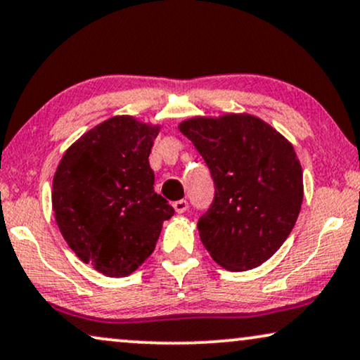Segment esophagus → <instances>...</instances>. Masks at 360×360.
<instances>
[{
    "label": "esophagus",
    "instance_id": "1",
    "mask_svg": "<svg viewBox=\"0 0 360 360\" xmlns=\"http://www.w3.org/2000/svg\"><path fill=\"white\" fill-rule=\"evenodd\" d=\"M172 207H174L177 214H184L186 210H188V200H176V202L172 204Z\"/></svg>",
    "mask_w": 360,
    "mask_h": 360
}]
</instances>
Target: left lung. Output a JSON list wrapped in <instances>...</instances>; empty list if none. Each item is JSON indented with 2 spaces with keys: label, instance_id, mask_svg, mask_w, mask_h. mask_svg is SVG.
<instances>
[{
  "label": "left lung",
  "instance_id": "obj_1",
  "mask_svg": "<svg viewBox=\"0 0 360 360\" xmlns=\"http://www.w3.org/2000/svg\"><path fill=\"white\" fill-rule=\"evenodd\" d=\"M177 128L214 177L215 199L198 224L205 250L229 271L260 266L288 238L303 204L293 145L250 113L193 117Z\"/></svg>",
  "mask_w": 360,
  "mask_h": 360
}]
</instances>
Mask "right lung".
Here are the masks:
<instances>
[{
	"label": "right lung",
	"mask_w": 360,
	"mask_h": 360,
	"mask_svg": "<svg viewBox=\"0 0 360 360\" xmlns=\"http://www.w3.org/2000/svg\"><path fill=\"white\" fill-rule=\"evenodd\" d=\"M160 123L117 115L67 148L52 179L62 237L84 263L110 278L131 275L155 252L174 214L155 193L150 151Z\"/></svg>",
	"instance_id": "add662e5"
}]
</instances>
